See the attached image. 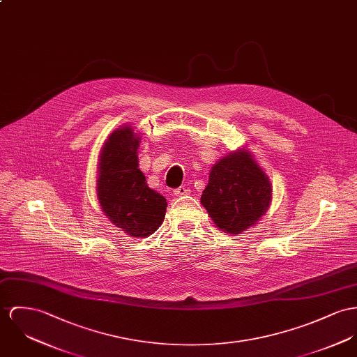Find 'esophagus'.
Instances as JSON below:
<instances>
[{
	"mask_svg": "<svg viewBox=\"0 0 357 357\" xmlns=\"http://www.w3.org/2000/svg\"><path fill=\"white\" fill-rule=\"evenodd\" d=\"M189 189H186L185 186H181V188H178V189H175L174 190V195L175 197H183V195H186V194H189Z\"/></svg>",
	"mask_w": 357,
	"mask_h": 357,
	"instance_id": "34e87169",
	"label": "esophagus"
}]
</instances>
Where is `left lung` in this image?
Listing matches in <instances>:
<instances>
[{
    "mask_svg": "<svg viewBox=\"0 0 357 357\" xmlns=\"http://www.w3.org/2000/svg\"><path fill=\"white\" fill-rule=\"evenodd\" d=\"M201 204L219 229L243 234L268 212L272 183L250 151L241 148L212 165Z\"/></svg>",
    "mask_w": 357,
    "mask_h": 357,
    "instance_id": "8db88e82",
    "label": "left lung"
}]
</instances>
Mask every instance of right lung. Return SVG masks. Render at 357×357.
Wrapping results in <instances>:
<instances>
[{"instance_id": "add662e5", "label": "right lung", "mask_w": 357, "mask_h": 357, "mask_svg": "<svg viewBox=\"0 0 357 357\" xmlns=\"http://www.w3.org/2000/svg\"><path fill=\"white\" fill-rule=\"evenodd\" d=\"M141 138L130 125L105 141L98 163L96 195L111 222L133 238L152 235L165 221L167 199L146 185L138 168Z\"/></svg>"}]
</instances>
